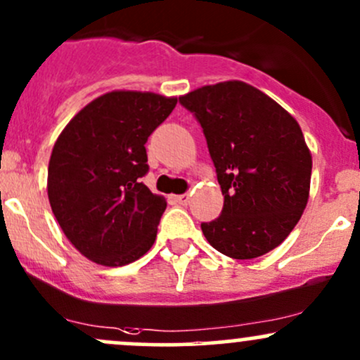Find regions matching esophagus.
<instances>
[{"mask_svg": "<svg viewBox=\"0 0 360 360\" xmlns=\"http://www.w3.org/2000/svg\"><path fill=\"white\" fill-rule=\"evenodd\" d=\"M175 200L179 204H181V206H187L188 200H191V195L188 194H181V195H175Z\"/></svg>", "mask_w": 360, "mask_h": 360, "instance_id": "34e87169", "label": "esophagus"}]
</instances>
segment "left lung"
<instances>
[{"instance_id":"1","label":"left lung","mask_w":360,"mask_h":360,"mask_svg":"<svg viewBox=\"0 0 360 360\" xmlns=\"http://www.w3.org/2000/svg\"><path fill=\"white\" fill-rule=\"evenodd\" d=\"M206 135L225 195L207 242L233 259L264 256L288 237L307 206L312 156L297 120L259 89L240 82L181 96Z\"/></svg>"}]
</instances>
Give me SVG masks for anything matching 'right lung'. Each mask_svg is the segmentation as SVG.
I'll return each mask as SVG.
<instances>
[{
	"mask_svg": "<svg viewBox=\"0 0 360 360\" xmlns=\"http://www.w3.org/2000/svg\"><path fill=\"white\" fill-rule=\"evenodd\" d=\"M176 98L111 91L84 106L56 139L48 166L53 214L72 245L101 266H125L156 240L166 210L141 179L148 137Z\"/></svg>",
	"mask_w": 360,
	"mask_h": 360,
	"instance_id": "1",
	"label": "right lung"
}]
</instances>
